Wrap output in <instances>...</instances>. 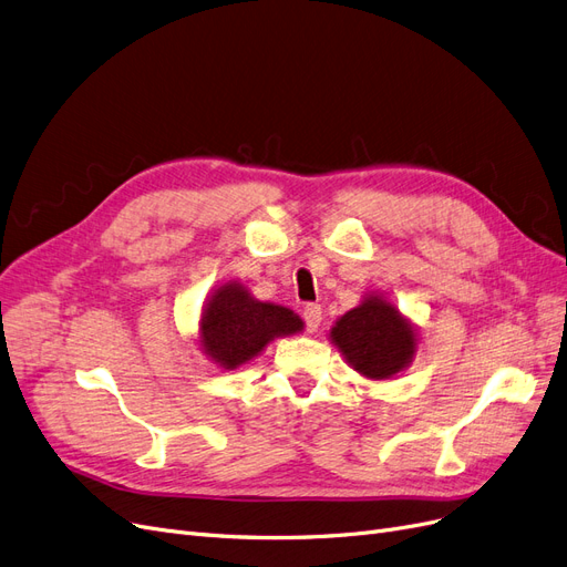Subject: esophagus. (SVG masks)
<instances>
[{
  "instance_id": "34e87169",
  "label": "esophagus",
  "mask_w": 567,
  "mask_h": 567,
  "mask_svg": "<svg viewBox=\"0 0 567 567\" xmlns=\"http://www.w3.org/2000/svg\"><path fill=\"white\" fill-rule=\"evenodd\" d=\"M303 320H306L308 331H318V327L322 322V308L318 303H308L303 308Z\"/></svg>"
}]
</instances>
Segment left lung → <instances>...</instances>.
<instances>
[{"instance_id": "1", "label": "left lung", "mask_w": 567, "mask_h": 567, "mask_svg": "<svg viewBox=\"0 0 567 567\" xmlns=\"http://www.w3.org/2000/svg\"><path fill=\"white\" fill-rule=\"evenodd\" d=\"M329 341L343 360L369 381H390L411 367L417 339L415 324L379 291H367L362 301L333 322Z\"/></svg>"}]
</instances>
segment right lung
<instances>
[{"instance_id":"right-lung-1","label":"right lung","mask_w":567,"mask_h":567,"mask_svg":"<svg viewBox=\"0 0 567 567\" xmlns=\"http://www.w3.org/2000/svg\"><path fill=\"white\" fill-rule=\"evenodd\" d=\"M303 331L295 310L259 301L240 280H226L209 291L198 320V346L219 369L236 371L251 362L276 339Z\"/></svg>"}]
</instances>
